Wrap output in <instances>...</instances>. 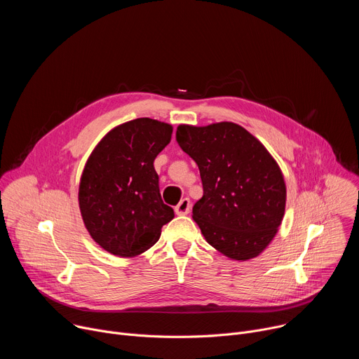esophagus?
Wrapping results in <instances>:
<instances>
[{
    "instance_id": "34e87169",
    "label": "esophagus",
    "mask_w": 359,
    "mask_h": 359,
    "mask_svg": "<svg viewBox=\"0 0 359 359\" xmlns=\"http://www.w3.org/2000/svg\"><path fill=\"white\" fill-rule=\"evenodd\" d=\"M189 210H190V200H189L187 197L182 198V200H180V203H179L177 206L175 208V213H176V215H179V216H184V215H187V213H189Z\"/></svg>"
}]
</instances>
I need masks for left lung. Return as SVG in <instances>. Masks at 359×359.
I'll use <instances>...</instances> for the list:
<instances>
[{"mask_svg": "<svg viewBox=\"0 0 359 359\" xmlns=\"http://www.w3.org/2000/svg\"><path fill=\"white\" fill-rule=\"evenodd\" d=\"M176 139L200 170L203 197L191 217L204 238L231 260L257 257L285 213L287 187L271 153L233 122L179 125Z\"/></svg>", "mask_w": 359, "mask_h": 359, "instance_id": "left-lung-1", "label": "left lung"}]
</instances>
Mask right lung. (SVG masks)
Instances as JSON below:
<instances>
[{
	"label": "right lung",
	"instance_id": "right-lung-1",
	"mask_svg": "<svg viewBox=\"0 0 359 359\" xmlns=\"http://www.w3.org/2000/svg\"><path fill=\"white\" fill-rule=\"evenodd\" d=\"M172 132V125L156 119L125 122L99 140L85 163L78 191L83 224L96 244L118 257L149 250L175 217L153 166Z\"/></svg>",
	"mask_w": 359,
	"mask_h": 359
}]
</instances>
